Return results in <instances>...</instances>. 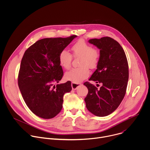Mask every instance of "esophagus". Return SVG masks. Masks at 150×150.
Instances as JSON below:
<instances>
[{
  "mask_svg": "<svg viewBox=\"0 0 150 150\" xmlns=\"http://www.w3.org/2000/svg\"><path fill=\"white\" fill-rule=\"evenodd\" d=\"M81 83H74V82H72V83H71L72 88V90H75L78 87L81 86Z\"/></svg>",
  "mask_w": 150,
  "mask_h": 150,
  "instance_id": "34e87169",
  "label": "esophagus"
}]
</instances>
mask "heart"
<instances>
[{"label": "heart", "instance_id": "heart-1", "mask_svg": "<svg viewBox=\"0 0 150 150\" xmlns=\"http://www.w3.org/2000/svg\"><path fill=\"white\" fill-rule=\"evenodd\" d=\"M74 57H80L79 66L77 68L71 69L66 72L65 78L74 83H79L87 78L90 75V69H94L100 60V52L96 49L82 39L78 40L71 47ZM72 56L65 50H62L59 54V62L60 66L65 69L70 68Z\"/></svg>", "mask_w": 150, "mask_h": 150}]
</instances>
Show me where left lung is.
I'll list each match as a JSON object with an SVG mask.
<instances>
[{"label":"left lung","instance_id":"8db88e82","mask_svg":"<svg viewBox=\"0 0 150 150\" xmlns=\"http://www.w3.org/2000/svg\"><path fill=\"white\" fill-rule=\"evenodd\" d=\"M100 49V60L97 69L89 81L101 83L97 88L85 82L88 90L84 100L86 108L93 115L103 117L113 113L120 105L126 94L129 67L125 53L119 42L109 37L88 40ZM98 85V84H97Z\"/></svg>","mask_w":150,"mask_h":150}]
</instances>
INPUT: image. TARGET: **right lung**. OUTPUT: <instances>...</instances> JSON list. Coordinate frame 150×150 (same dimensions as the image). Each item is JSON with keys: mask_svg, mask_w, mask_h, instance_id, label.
I'll use <instances>...</instances> for the list:
<instances>
[{"mask_svg": "<svg viewBox=\"0 0 150 150\" xmlns=\"http://www.w3.org/2000/svg\"><path fill=\"white\" fill-rule=\"evenodd\" d=\"M77 36L46 38L36 41L21 60L18 83L30 110L43 119L55 117L62 109L63 95L72 90L71 82L54 85L63 72L59 54Z\"/></svg>", "mask_w": 150, "mask_h": 150, "instance_id": "1", "label": "right lung"}]
</instances>
